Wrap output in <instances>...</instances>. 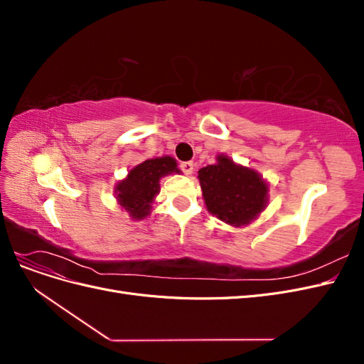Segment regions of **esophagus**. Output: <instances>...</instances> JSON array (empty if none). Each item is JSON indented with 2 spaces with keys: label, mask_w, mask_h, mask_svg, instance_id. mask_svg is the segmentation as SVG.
Returning a JSON list of instances; mask_svg holds the SVG:
<instances>
[{
  "label": "esophagus",
  "mask_w": 364,
  "mask_h": 364,
  "mask_svg": "<svg viewBox=\"0 0 364 364\" xmlns=\"http://www.w3.org/2000/svg\"><path fill=\"white\" fill-rule=\"evenodd\" d=\"M181 170L185 173V174H191L193 170H194V164L191 161H186V162H181Z\"/></svg>",
  "instance_id": "1"
}]
</instances>
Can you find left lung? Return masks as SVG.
I'll use <instances>...</instances> for the list:
<instances>
[{"instance_id": "obj_1", "label": "left lung", "mask_w": 364, "mask_h": 364, "mask_svg": "<svg viewBox=\"0 0 364 364\" xmlns=\"http://www.w3.org/2000/svg\"><path fill=\"white\" fill-rule=\"evenodd\" d=\"M197 178L208 211L229 225H249L266 208L269 190L261 176L225 155L215 165L200 168Z\"/></svg>"}]
</instances>
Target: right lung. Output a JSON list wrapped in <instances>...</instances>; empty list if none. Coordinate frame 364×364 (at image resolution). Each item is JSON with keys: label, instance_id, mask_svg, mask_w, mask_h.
<instances>
[{"label": "right lung", "instance_id": "right-lung-1", "mask_svg": "<svg viewBox=\"0 0 364 364\" xmlns=\"http://www.w3.org/2000/svg\"><path fill=\"white\" fill-rule=\"evenodd\" d=\"M178 164L170 156L147 159L130 170L127 178L121 181L115 194L118 203L132 218L141 220L150 214L151 202L159 193V179L170 173H179Z\"/></svg>", "mask_w": 364, "mask_h": 364}]
</instances>
